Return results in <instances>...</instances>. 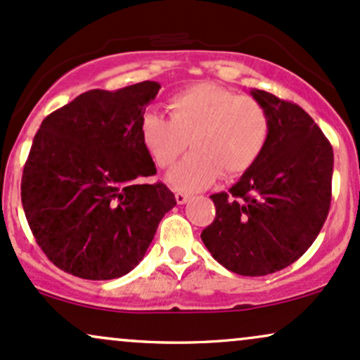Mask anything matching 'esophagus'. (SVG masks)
Wrapping results in <instances>:
<instances>
[{
  "instance_id": "1",
  "label": "esophagus",
  "mask_w": 360,
  "mask_h": 360,
  "mask_svg": "<svg viewBox=\"0 0 360 360\" xmlns=\"http://www.w3.org/2000/svg\"><path fill=\"white\" fill-rule=\"evenodd\" d=\"M188 200H189V194H188V193H181V191L176 193V201H177V205L188 203Z\"/></svg>"
}]
</instances>
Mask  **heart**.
Wrapping results in <instances>:
<instances>
[{
	"label": "heart",
	"instance_id": "b5f03b06",
	"mask_svg": "<svg viewBox=\"0 0 360 360\" xmlns=\"http://www.w3.org/2000/svg\"><path fill=\"white\" fill-rule=\"evenodd\" d=\"M171 120L148 111L140 122V137L159 167L166 169L193 152L167 174L176 189L200 191L218 176L235 177L260 159L271 137V115L252 96L198 82L167 103Z\"/></svg>",
	"mask_w": 360,
	"mask_h": 360
}]
</instances>
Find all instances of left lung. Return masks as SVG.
<instances>
[{
  "label": "left lung",
  "mask_w": 360,
  "mask_h": 360,
  "mask_svg": "<svg viewBox=\"0 0 360 360\" xmlns=\"http://www.w3.org/2000/svg\"><path fill=\"white\" fill-rule=\"evenodd\" d=\"M252 98L271 115L266 150L229 193L212 194L217 217L201 233L214 260L240 276H266L309 249L332 201L333 148L301 106L267 91Z\"/></svg>",
  "instance_id": "8db88e82"
}]
</instances>
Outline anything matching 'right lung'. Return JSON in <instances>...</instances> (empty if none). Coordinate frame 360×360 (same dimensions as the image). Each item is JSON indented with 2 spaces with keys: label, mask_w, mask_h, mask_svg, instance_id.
Listing matches in <instances>:
<instances>
[{
  "label": "right lung",
  "mask_w": 360,
  "mask_h": 360,
  "mask_svg": "<svg viewBox=\"0 0 360 360\" xmlns=\"http://www.w3.org/2000/svg\"><path fill=\"white\" fill-rule=\"evenodd\" d=\"M160 84L91 89L49 115L22 176V205L51 262L82 279L122 278L143 259L176 206L162 183L142 184L155 164L140 137Z\"/></svg>",
  "instance_id": "right-lung-1"
}]
</instances>
